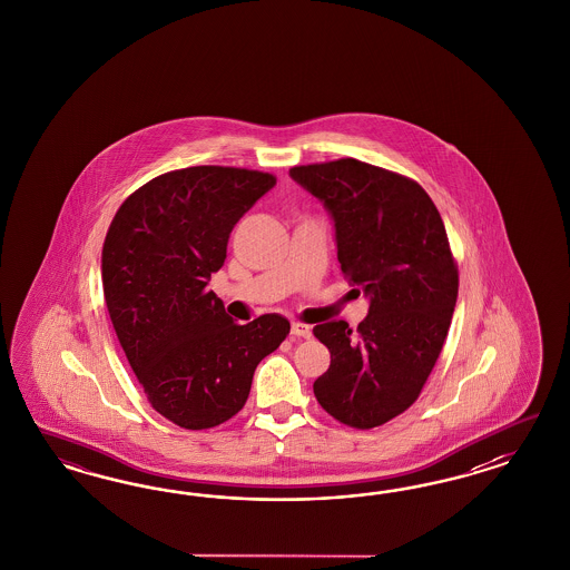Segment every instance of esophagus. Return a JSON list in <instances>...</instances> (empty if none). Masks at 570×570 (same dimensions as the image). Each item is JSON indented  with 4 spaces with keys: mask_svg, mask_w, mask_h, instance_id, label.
Here are the masks:
<instances>
[{
    "mask_svg": "<svg viewBox=\"0 0 570 570\" xmlns=\"http://www.w3.org/2000/svg\"><path fill=\"white\" fill-rule=\"evenodd\" d=\"M291 332H293V336H298V338H309L311 336L309 326H307V324H301V322H293Z\"/></svg>",
    "mask_w": 570,
    "mask_h": 570,
    "instance_id": "obj_1",
    "label": "esophagus"
}]
</instances>
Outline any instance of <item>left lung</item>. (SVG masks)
<instances>
[{"label":"left lung","mask_w":570,"mask_h":570,"mask_svg":"<svg viewBox=\"0 0 570 570\" xmlns=\"http://www.w3.org/2000/svg\"><path fill=\"white\" fill-rule=\"evenodd\" d=\"M291 175L324 200L346 282L370 296L357 332L345 320L313 328L330 351L313 393L334 420L370 431L403 414L431 376L458 301V263L439 210L414 179L357 158L301 165Z\"/></svg>","instance_id":"8db88e82"}]
</instances>
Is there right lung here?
<instances>
[{"instance_id":"obj_1","label":"right lung","mask_w":570,"mask_h":570,"mask_svg":"<svg viewBox=\"0 0 570 570\" xmlns=\"http://www.w3.org/2000/svg\"><path fill=\"white\" fill-rule=\"evenodd\" d=\"M276 175L200 165L163 173L125 198L106 232L104 301L156 412L186 431L240 412L261 360L291 332L276 313L240 326L208 291L234 225Z\"/></svg>"}]
</instances>
